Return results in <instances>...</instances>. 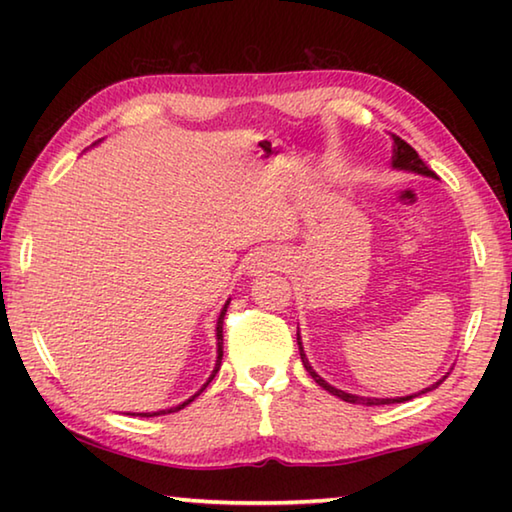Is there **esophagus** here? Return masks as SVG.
Here are the masks:
<instances>
[{
	"mask_svg": "<svg viewBox=\"0 0 512 512\" xmlns=\"http://www.w3.org/2000/svg\"><path fill=\"white\" fill-rule=\"evenodd\" d=\"M284 264V255L282 253H262L253 259V266H250V271L253 273H262V271H275V268H280Z\"/></svg>",
	"mask_w": 512,
	"mask_h": 512,
	"instance_id": "esophagus-1",
	"label": "esophagus"
}]
</instances>
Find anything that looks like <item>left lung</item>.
<instances>
[{"instance_id":"obj_1","label":"left lung","mask_w":512,"mask_h":512,"mask_svg":"<svg viewBox=\"0 0 512 512\" xmlns=\"http://www.w3.org/2000/svg\"><path fill=\"white\" fill-rule=\"evenodd\" d=\"M393 137V158H391V164H393V169H400V171H413V173H420V176H429V178H436V173H433L427 164H424L422 160H420V155L415 153V149L411 144H406L402 137H397V135H391ZM298 348H300V359H302V366H305V370L309 372L311 377H314V381L318 386H323L327 393H332V395H336V397H341L343 402H350V404H363V406H377V404H395V402H409V400H413V397H418V395H422V393H429V391H433V388H438L440 384H443V379L449 375L443 377V379H438L436 384H431L429 388H424V391H420V393H413V395H406V397H361V395H352V393H345V391H339V388L336 386H332V384H327V381L318 375V372L311 368V363L307 361V354H305V350H302V343H300V334H298Z\"/></svg>"}]
</instances>
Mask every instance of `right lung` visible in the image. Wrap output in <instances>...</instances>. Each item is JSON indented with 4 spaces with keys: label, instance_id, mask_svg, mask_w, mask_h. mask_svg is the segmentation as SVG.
<instances>
[{
    "label": "right lung",
    "instance_id": "right-lung-1",
    "mask_svg": "<svg viewBox=\"0 0 512 512\" xmlns=\"http://www.w3.org/2000/svg\"><path fill=\"white\" fill-rule=\"evenodd\" d=\"M101 142V140H99ZM228 305H230V300L225 302L223 305V309H221V314H219V320H216V363H214V370H212V375H210V379L205 381V384L201 386V391H198L196 395H192L189 397V400H185L183 404H178V406H171V409H164V411H153V413H137L140 415V418H153V415H164V413H176V411H180V409H185V406L189 404V402H194L198 395H201L205 388H207V384H210V381L214 379V375L216 372H219V368H221V359H223V316H225V311H228ZM135 415V413H133Z\"/></svg>",
    "mask_w": 512,
    "mask_h": 512
}]
</instances>
